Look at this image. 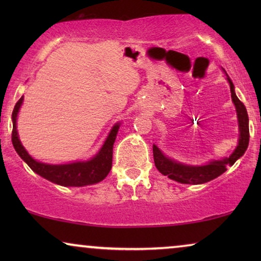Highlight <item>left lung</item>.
Segmentation results:
<instances>
[{
    "mask_svg": "<svg viewBox=\"0 0 261 261\" xmlns=\"http://www.w3.org/2000/svg\"><path fill=\"white\" fill-rule=\"evenodd\" d=\"M226 72V71H224ZM227 74V73H226ZM227 81L229 82L231 101H233L235 109H237L238 122H239V144L234 152L222 160H213L205 165L192 166L185 165V164L178 163L176 160L167 158L166 155L163 154V152L153 145V158H154L155 167L159 170V172L167 176L170 179H173L178 183L183 184H203L206 181L215 179L221 176L223 172L227 171V166H231L237 160L245 154L246 149L248 147L249 142V128H248V114L238 96L235 95L234 84L230 81V78L227 74Z\"/></svg>",
    "mask_w": 261,
    "mask_h": 261,
    "instance_id": "left-lung-1",
    "label": "left lung"
}]
</instances>
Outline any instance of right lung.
I'll use <instances>...</instances> for the list:
<instances>
[{
  "instance_id": "right-lung-1",
  "label": "right lung",
  "mask_w": 261,
  "mask_h": 261,
  "mask_svg": "<svg viewBox=\"0 0 261 261\" xmlns=\"http://www.w3.org/2000/svg\"><path fill=\"white\" fill-rule=\"evenodd\" d=\"M23 96L16 102L14 107L12 120H13V132H12V142L17 154L21 156L23 162H26L28 166L52 183L63 185V187H84V185L96 184L105 179L112 170L113 163V146L115 142L116 134L119 132L120 122L116 123L112 128L110 133L107 137L105 144L99 149L97 154L92 156L87 162H76L70 164H60V165H52V164H45L37 162L28 154V152L21 144L19 135L16 129V119L19 114L20 107L22 105Z\"/></svg>"
}]
</instances>
